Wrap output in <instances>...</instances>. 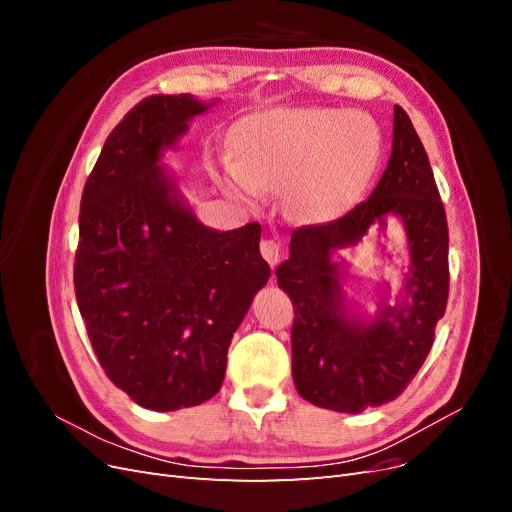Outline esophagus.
I'll use <instances>...</instances> for the list:
<instances>
[{
  "mask_svg": "<svg viewBox=\"0 0 512 512\" xmlns=\"http://www.w3.org/2000/svg\"><path fill=\"white\" fill-rule=\"evenodd\" d=\"M260 254L262 258H265L271 267H275L277 262H280V256H282V250H280V241L275 239H262L260 241Z\"/></svg>",
  "mask_w": 512,
  "mask_h": 512,
  "instance_id": "34e87169",
  "label": "esophagus"
}]
</instances>
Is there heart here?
Returning <instances> with one entry per match:
<instances>
[{
  "label": "heart",
  "mask_w": 512,
  "mask_h": 512,
  "mask_svg": "<svg viewBox=\"0 0 512 512\" xmlns=\"http://www.w3.org/2000/svg\"><path fill=\"white\" fill-rule=\"evenodd\" d=\"M382 156V132L369 115L344 108H275L245 117L235 132V192L286 190L303 222L342 218L361 198Z\"/></svg>",
  "instance_id": "heart-1"
}]
</instances>
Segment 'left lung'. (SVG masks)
<instances>
[{"label": "left lung", "instance_id": "obj_1", "mask_svg": "<svg viewBox=\"0 0 512 512\" xmlns=\"http://www.w3.org/2000/svg\"><path fill=\"white\" fill-rule=\"evenodd\" d=\"M386 214L407 226L411 303L383 308L374 323L345 314L330 252L358 240ZM294 307L292 380L318 408L356 414L397 399L418 374L448 301V224L427 151L408 113L395 106L393 151L367 200L342 218L292 230L290 258L275 269Z\"/></svg>", "mask_w": 512, "mask_h": 512}]
</instances>
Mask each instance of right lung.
<instances>
[{
	"instance_id": "add662e5",
	"label": "right lung",
	"mask_w": 512,
	"mask_h": 512,
	"mask_svg": "<svg viewBox=\"0 0 512 512\" xmlns=\"http://www.w3.org/2000/svg\"><path fill=\"white\" fill-rule=\"evenodd\" d=\"M203 111L190 94L138 102L108 134L81 198L74 292L89 342L115 386L160 412L220 391L232 333L271 275L258 222L203 226L158 166Z\"/></svg>"
}]
</instances>
